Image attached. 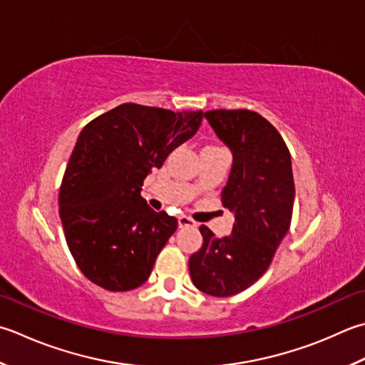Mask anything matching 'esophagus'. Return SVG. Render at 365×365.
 <instances>
[{
    "instance_id": "34e87169",
    "label": "esophagus",
    "mask_w": 365,
    "mask_h": 365,
    "mask_svg": "<svg viewBox=\"0 0 365 365\" xmlns=\"http://www.w3.org/2000/svg\"><path fill=\"white\" fill-rule=\"evenodd\" d=\"M196 226H197V223L196 221H192L191 218L185 217V215L178 217V227H196Z\"/></svg>"
}]
</instances>
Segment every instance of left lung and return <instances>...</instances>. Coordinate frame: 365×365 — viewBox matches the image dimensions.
Wrapping results in <instances>:
<instances>
[{"label": "left lung", "mask_w": 365, "mask_h": 365, "mask_svg": "<svg viewBox=\"0 0 365 365\" xmlns=\"http://www.w3.org/2000/svg\"><path fill=\"white\" fill-rule=\"evenodd\" d=\"M204 117L232 153L221 202L234 213V226L227 237L199 227L204 242L188 266L197 289L227 297L252 287L272 262L291 225L294 178L287 144L258 112L221 109Z\"/></svg>", "instance_id": "1"}]
</instances>
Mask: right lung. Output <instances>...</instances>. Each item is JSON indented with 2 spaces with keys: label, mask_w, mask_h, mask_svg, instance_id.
Here are the masks:
<instances>
[{
  "label": "right lung",
  "mask_w": 365,
  "mask_h": 365,
  "mask_svg": "<svg viewBox=\"0 0 365 365\" xmlns=\"http://www.w3.org/2000/svg\"><path fill=\"white\" fill-rule=\"evenodd\" d=\"M204 113L121 104L78 134L60 188V218L82 274L107 291L144 284L177 218L140 196L153 168L191 139Z\"/></svg>",
  "instance_id": "add662e5"
}]
</instances>
